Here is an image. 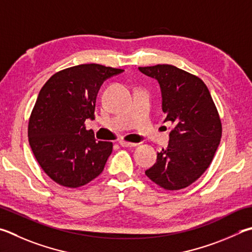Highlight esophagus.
Returning a JSON list of instances; mask_svg holds the SVG:
<instances>
[{
    "label": "esophagus",
    "instance_id": "esophagus-1",
    "mask_svg": "<svg viewBox=\"0 0 252 252\" xmlns=\"http://www.w3.org/2000/svg\"><path fill=\"white\" fill-rule=\"evenodd\" d=\"M119 144L123 146V148H134V146L138 145L136 143H131V142H126V141H123V140L119 142Z\"/></svg>",
    "mask_w": 252,
    "mask_h": 252
}]
</instances>
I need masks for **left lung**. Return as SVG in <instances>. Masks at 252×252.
I'll return each mask as SVG.
<instances>
[{
  "label": "left lung",
  "instance_id": "obj_1",
  "mask_svg": "<svg viewBox=\"0 0 252 252\" xmlns=\"http://www.w3.org/2000/svg\"><path fill=\"white\" fill-rule=\"evenodd\" d=\"M157 79L165 120L175 125L167 149L145 175L167 190L185 189L212 163L221 138V122L207 86L194 75L172 65L139 67Z\"/></svg>",
  "mask_w": 252,
  "mask_h": 252
}]
</instances>
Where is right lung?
<instances>
[{
    "mask_svg": "<svg viewBox=\"0 0 252 252\" xmlns=\"http://www.w3.org/2000/svg\"><path fill=\"white\" fill-rule=\"evenodd\" d=\"M123 69L85 63L58 71L40 89L29 122V141L40 167L57 184L76 189L103 171L112 142L97 141L85 121L94 119L104 80Z\"/></svg>",
    "mask_w": 252,
    "mask_h": 252,
    "instance_id": "add662e5",
    "label": "right lung"
}]
</instances>
